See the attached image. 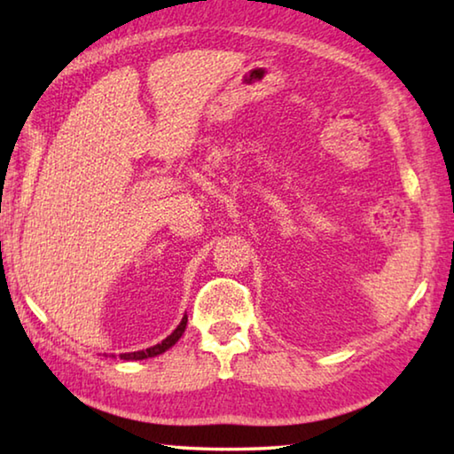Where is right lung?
Masks as SVG:
<instances>
[{
	"label": "right lung",
	"instance_id": "1",
	"mask_svg": "<svg viewBox=\"0 0 454 454\" xmlns=\"http://www.w3.org/2000/svg\"><path fill=\"white\" fill-rule=\"evenodd\" d=\"M186 322H188V317H184L182 322L178 325V328H176L170 336L164 338L162 342L156 344V347H150V348L137 350V352H124V355H120V358H121V360H144V358L162 355V352H166L168 348H172L174 344L180 340V336L184 334V330H186Z\"/></svg>",
	"mask_w": 454,
	"mask_h": 454
}]
</instances>
